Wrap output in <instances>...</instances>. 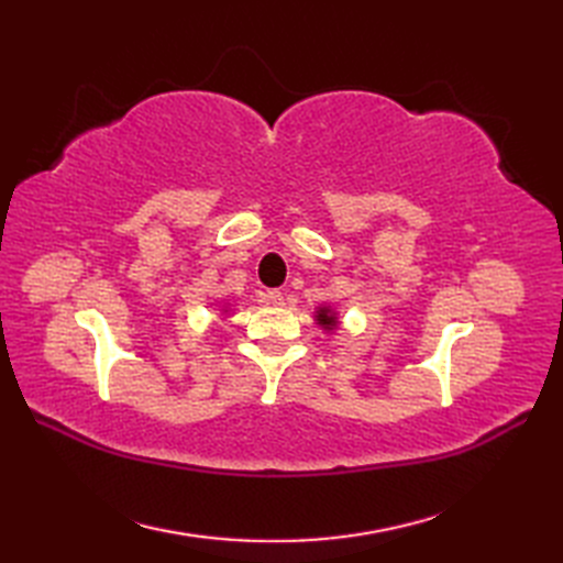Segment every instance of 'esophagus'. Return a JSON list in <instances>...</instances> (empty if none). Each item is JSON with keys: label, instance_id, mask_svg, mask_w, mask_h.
Instances as JSON below:
<instances>
[{"label": "esophagus", "instance_id": "esophagus-1", "mask_svg": "<svg viewBox=\"0 0 563 563\" xmlns=\"http://www.w3.org/2000/svg\"><path fill=\"white\" fill-rule=\"evenodd\" d=\"M265 302L272 305V308H279V305H284V296H282V291H267Z\"/></svg>", "mask_w": 563, "mask_h": 563}]
</instances>
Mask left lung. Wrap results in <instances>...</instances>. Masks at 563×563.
<instances>
[{
  "mask_svg": "<svg viewBox=\"0 0 563 563\" xmlns=\"http://www.w3.org/2000/svg\"><path fill=\"white\" fill-rule=\"evenodd\" d=\"M314 323L323 333H335L340 329L338 310L333 305H319V308H314Z\"/></svg>",
  "mask_w": 563,
  "mask_h": 563,
  "instance_id": "1",
  "label": "left lung"
}]
</instances>
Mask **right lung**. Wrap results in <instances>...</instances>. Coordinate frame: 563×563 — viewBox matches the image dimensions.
<instances>
[{
    "instance_id": "right-lung-1",
    "label": "right lung",
    "mask_w": 563,
    "mask_h": 563,
    "mask_svg": "<svg viewBox=\"0 0 563 563\" xmlns=\"http://www.w3.org/2000/svg\"><path fill=\"white\" fill-rule=\"evenodd\" d=\"M218 310H220V317H223V319H225L228 314H232V310H234V308H232V302H223V305H220V308H218Z\"/></svg>"
}]
</instances>
